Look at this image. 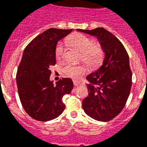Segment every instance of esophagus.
<instances>
[{
  "instance_id": "esophagus-1",
  "label": "esophagus",
  "mask_w": 147,
  "mask_h": 147,
  "mask_svg": "<svg viewBox=\"0 0 147 147\" xmlns=\"http://www.w3.org/2000/svg\"><path fill=\"white\" fill-rule=\"evenodd\" d=\"M73 83H74V85L75 86H78V85H80V82L79 81H76V80H73Z\"/></svg>"
}]
</instances>
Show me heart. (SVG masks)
Wrapping results in <instances>:
<instances>
[{
	"label": "heart",
	"mask_w": 147,
	"mask_h": 147,
	"mask_svg": "<svg viewBox=\"0 0 147 147\" xmlns=\"http://www.w3.org/2000/svg\"><path fill=\"white\" fill-rule=\"evenodd\" d=\"M66 42L80 52V60L85 62L89 69H97L101 65L105 58V51L99 43L93 42L89 37L81 33H77L68 38ZM64 52L65 49L62 42L58 43L55 49V55L58 61L62 59ZM62 71L69 78L79 79L86 72V68L82 64H68L65 65Z\"/></svg>",
	"instance_id": "1"
}]
</instances>
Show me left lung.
I'll list each match as a JSON object with an SVG mask.
<instances>
[{
	"label": "left lung",
	"mask_w": 147,
	"mask_h": 147,
	"mask_svg": "<svg viewBox=\"0 0 147 147\" xmlns=\"http://www.w3.org/2000/svg\"><path fill=\"white\" fill-rule=\"evenodd\" d=\"M98 38L105 56L102 65L89 74L88 95L82 100L85 114L99 121H109L123 110L132 85L129 55L121 42L102 27L77 30Z\"/></svg>",
	"instance_id": "1"
}]
</instances>
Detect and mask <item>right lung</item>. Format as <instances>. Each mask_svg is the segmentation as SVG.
<instances>
[{"instance_id":"obj_1","label":"right lung","mask_w":147,"mask_h":147,"mask_svg":"<svg viewBox=\"0 0 147 147\" xmlns=\"http://www.w3.org/2000/svg\"><path fill=\"white\" fill-rule=\"evenodd\" d=\"M71 31L49 29L34 38L24 51L16 76L18 94L25 111L36 121H48L59 116L65 107L62 97L73 88L71 78H62L55 85L49 80L58 41Z\"/></svg>"}]
</instances>
